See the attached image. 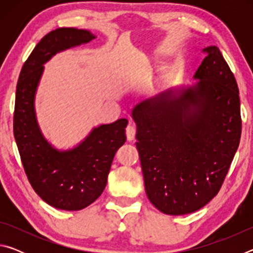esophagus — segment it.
Returning a JSON list of instances; mask_svg holds the SVG:
<instances>
[{"instance_id": "obj_1", "label": "esophagus", "mask_w": 253, "mask_h": 253, "mask_svg": "<svg viewBox=\"0 0 253 253\" xmlns=\"http://www.w3.org/2000/svg\"><path fill=\"white\" fill-rule=\"evenodd\" d=\"M135 135H136V129L134 125H131V124H129L126 127V136H127V139L128 140H132L135 138Z\"/></svg>"}]
</instances>
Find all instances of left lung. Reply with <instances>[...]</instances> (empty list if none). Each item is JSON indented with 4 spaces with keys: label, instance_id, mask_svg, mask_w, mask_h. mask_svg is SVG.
<instances>
[{
    "label": "left lung",
    "instance_id": "8db88e82",
    "mask_svg": "<svg viewBox=\"0 0 253 253\" xmlns=\"http://www.w3.org/2000/svg\"><path fill=\"white\" fill-rule=\"evenodd\" d=\"M203 51L196 83L131 110L145 191L169 215L198 211L217 194L241 137L237 81L217 46Z\"/></svg>",
    "mask_w": 253,
    "mask_h": 253
}]
</instances>
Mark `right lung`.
I'll return each instance as SVG.
<instances>
[{
  "label": "right lung",
  "mask_w": 253,
  "mask_h": 253,
  "mask_svg": "<svg viewBox=\"0 0 253 253\" xmlns=\"http://www.w3.org/2000/svg\"><path fill=\"white\" fill-rule=\"evenodd\" d=\"M96 39L88 30L59 28L42 38L24 62L15 95L13 130L25 174L51 207L79 211L99 198L111 163L126 142V118L92 128L74 148L60 151L44 138L36 115V93L43 65L61 51Z\"/></svg>",
  "instance_id": "right-lung-1"
}]
</instances>
